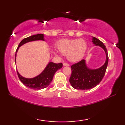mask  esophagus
Listing matches in <instances>:
<instances>
[{
  "mask_svg": "<svg viewBox=\"0 0 125 125\" xmlns=\"http://www.w3.org/2000/svg\"><path fill=\"white\" fill-rule=\"evenodd\" d=\"M63 64V65H64V66H69V64H68V63H64Z\"/></svg>",
  "mask_w": 125,
  "mask_h": 125,
  "instance_id": "obj_1",
  "label": "esophagus"
}]
</instances>
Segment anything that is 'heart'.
<instances>
[{
    "label": "heart",
    "instance_id": "heart-1",
    "mask_svg": "<svg viewBox=\"0 0 125 125\" xmlns=\"http://www.w3.org/2000/svg\"><path fill=\"white\" fill-rule=\"evenodd\" d=\"M56 48L61 54L67 57L69 62L77 63L81 61L85 56L87 43L83 39H64L57 43ZM54 53L57 55L56 52Z\"/></svg>",
    "mask_w": 125,
    "mask_h": 125
}]
</instances>
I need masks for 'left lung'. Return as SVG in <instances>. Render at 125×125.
Returning a JSON list of instances; mask_svg holds the SVG:
<instances>
[{"label": "left lung", "instance_id": "obj_1", "mask_svg": "<svg viewBox=\"0 0 125 125\" xmlns=\"http://www.w3.org/2000/svg\"><path fill=\"white\" fill-rule=\"evenodd\" d=\"M93 45L103 48L106 54L105 63L96 69H92L88 66L85 60H82L71 66L72 74L69 82L72 86L78 90H88L98 85L102 80L108 64L109 57L106 46L100 40L92 37Z\"/></svg>", "mask_w": 125, "mask_h": 125}]
</instances>
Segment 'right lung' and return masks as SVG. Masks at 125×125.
Instances as JSON below:
<instances>
[{
  "label": "right lung",
  "instance_id": "1",
  "mask_svg": "<svg viewBox=\"0 0 125 125\" xmlns=\"http://www.w3.org/2000/svg\"><path fill=\"white\" fill-rule=\"evenodd\" d=\"M40 40L43 41H45L43 34L34 35L23 39L20 42L16 51L15 63L17 52H18L19 47L28 42L40 41ZM62 66L63 64L61 63L57 64V63L53 62H49L47 64V66L44 69V70L40 74L32 78H27L22 77L18 71H17V73H18V77L21 83L24 84L27 88L35 90H40L47 87L50 85V83H51L55 73L58 69L62 68Z\"/></svg>",
  "mask_w": 125,
  "mask_h": 125
}]
</instances>
